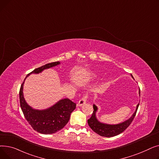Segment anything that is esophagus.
<instances>
[{
    "label": "esophagus",
    "instance_id": "34e87169",
    "mask_svg": "<svg viewBox=\"0 0 159 159\" xmlns=\"http://www.w3.org/2000/svg\"><path fill=\"white\" fill-rule=\"evenodd\" d=\"M88 97V95H84L82 98H81L80 99V101H79V102H78V106H82L83 104H86V101H87Z\"/></svg>",
    "mask_w": 159,
    "mask_h": 159
}]
</instances>
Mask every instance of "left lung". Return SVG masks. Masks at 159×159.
Returning a JSON list of instances; mask_svg holds the SVG:
<instances>
[{
	"label": "left lung",
	"instance_id": "left-lung-1",
	"mask_svg": "<svg viewBox=\"0 0 159 159\" xmlns=\"http://www.w3.org/2000/svg\"><path fill=\"white\" fill-rule=\"evenodd\" d=\"M131 77H133L132 75ZM139 94H140V89H139ZM139 106V104H138V105L137 106V109L135 113H133V115L128 120L119 124L109 125V124L101 123L97 120L96 118V115H95L96 111L97 110V107L95 105H93L94 111H93L92 115H91L90 119L88 120L89 126L93 131H95L99 135L102 136V137H111L120 134V133H122L131 124V123L132 122L133 119H134L135 116L136 115Z\"/></svg>",
	"mask_w": 159,
	"mask_h": 159
}]
</instances>
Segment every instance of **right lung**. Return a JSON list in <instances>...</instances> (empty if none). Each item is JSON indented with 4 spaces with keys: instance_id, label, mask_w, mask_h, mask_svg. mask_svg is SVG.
<instances>
[{
    "instance_id": "obj_1",
    "label": "right lung",
    "mask_w": 159,
    "mask_h": 159,
    "mask_svg": "<svg viewBox=\"0 0 159 159\" xmlns=\"http://www.w3.org/2000/svg\"><path fill=\"white\" fill-rule=\"evenodd\" d=\"M59 64L60 62H54L45 64L28 74L26 78L31 73H40L45 69L52 68ZM24 80L19 91L20 105L25 118L33 129L42 134L46 135L52 134L62 129L68 122L71 113L76 108V104L69 98H64L47 110H33L28 105L23 96L22 89Z\"/></svg>"
}]
</instances>
